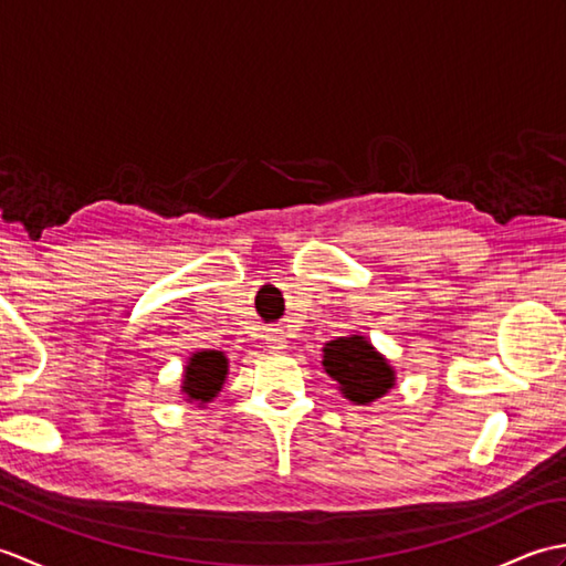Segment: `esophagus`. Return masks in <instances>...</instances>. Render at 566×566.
<instances>
[{
	"instance_id": "34e87169",
	"label": "esophagus",
	"mask_w": 566,
	"mask_h": 566,
	"mask_svg": "<svg viewBox=\"0 0 566 566\" xmlns=\"http://www.w3.org/2000/svg\"><path fill=\"white\" fill-rule=\"evenodd\" d=\"M268 347H270V350H274V353H282V350H286V340H284V335H282V333H276V331L268 333Z\"/></svg>"
}]
</instances>
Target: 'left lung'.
Instances as JSON below:
<instances>
[{
	"instance_id": "obj_1",
	"label": "left lung",
	"mask_w": 566,
	"mask_h": 566,
	"mask_svg": "<svg viewBox=\"0 0 566 566\" xmlns=\"http://www.w3.org/2000/svg\"><path fill=\"white\" fill-rule=\"evenodd\" d=\"M321 365L326 375L338 384V391L345 399L357 406L379 401L396 384V369L363 333L328 340L323 345Z\"/></svg>"
}]
</instances>
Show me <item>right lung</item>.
<instances>
[{
  "label": "right lung",
  "instance_id": "obj_1",
  "mask_svg": "<svg viewBox=\"0 0 566 566\" xmlns=\"http://www.w3.org/2000/svg\"><path fill=\"white\" fill-rule=\"evenodd\" d=\"M228 379V357L221 350H197L187 357L182 371V399L203 408L221 394Z\"/></svg>",
  "mask_w": 566,
  "mask_h": 566
}]
</instances>
